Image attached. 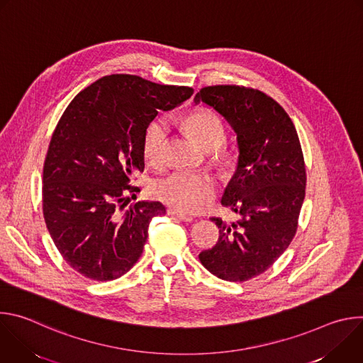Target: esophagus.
Returning <instances> with one entry per match:
<instances>
[{"label":"esophagus","mask_w":363,"mask_h":363,"mask_svg":"<svg viewBox=\"0 0 363 363\" xmlns=\"http://www.w3.org/2000/svg\"><path fill=\"white\" fill-rule=\"evenodd\" d=\"M167 213H168V216H174V217H177L178 220H181V221H184V223H191V221L194 220V218H192V216H188V214L179 213V211L172 210V208H169Z\"/></svg>","instance_id":"34e87169"}]
</instances>
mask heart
<instances>
[{"mask_svg": "<svg viewBox=\"0 0 363 363\" xmlns=\"http://www.w3.org/2000/svg\"><path fill=\"white\" fill-rule=\"evenodd\" d=\"M184 126L203 149L214 150V161L218 169L230 172L235 168V152L221 146L225 140V128L217 113L210 109L194 111L184 118ZM168 140L169 123L165 118H157L146 126L142 153L147 165L160 167L164 162ZM152 194L179 213L195 214L216 198L217 184L206 174L175 171L155 182Z\"/></svg>", "mask_w": 363, "mask_h": 363, "instance_id": "obj_1", "label": "heart"}]
</instances>
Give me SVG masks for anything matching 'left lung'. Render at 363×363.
I'll return each instance as SVG.
<instances>
[{"instance_id":"1","label":"left lung","mask_w":363,"mask_h":363,"mask_svg":"<svg viewBox=\"0 0 363 363\" xmlns=\"http://www.w3.org/2000/svg\"><path fill=\"white\" fill-rule=\"evenodd\" d=\"M195 103L214 108L237 133L238 165L223 205L240 220L218 228L217 244L199 254L202 266L227 281L263 274L290 245L306 194V167L296 128L266 93L235 84L202 87Z\"/></svg>"}]
</instances>
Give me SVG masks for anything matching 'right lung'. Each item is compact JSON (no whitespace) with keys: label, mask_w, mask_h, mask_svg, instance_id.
I'll return each mask as SVG.
<instances>
[{"label":"right lung","mask_w":363,"mask_h":363,"mask_svg":"<svg viewBox=\"0 0 363 363\" xmlns=\"http://www.w3.org/2000/svg\"><path fill=\"white\" fill-rule=\"evenodd\" d=\"M192 87L133 74H111L82 90L66 108L43 168V214L65 262L82 276L109 281L142 255L147 228L165 206L139 201L133 174L145 168L142 139L160 111L189 99Z\"/></svg>","instance_id":"right-lung-1"}]
</instances>
